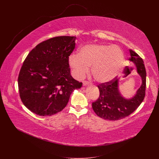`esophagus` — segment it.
Instances as JSON below:
<instances>
[{"label": "esophagus", "mask_w": 159, "mask_h": 159, "mask_svg": "<svg viewBox=\"0 0 159 159\" xmlns=\"http://www.w3.org/2000/svg\"><path fill=\"white\" fill-rule=\"evenodd\" d=\"M82 83H83V86H88V85L91 84V83L87 80H84Z\"/></svg>", "instance_id": "esophagus-1"}]
</instances>
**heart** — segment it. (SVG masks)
I'll use <instances>...</instances> for the list:
<instances>
[{
	"label": "heart",
	"instance_id": "heart-1",
	"mask_svg": "<svg viewBox=\"0 0 159 159\" xmlns=\"http://www.w3.org/2000/svg\"><path fill=\"white\" fill-rule=\"evenodd\" d=\"M124 62L122 50L118 46L90 44L82 46L77 54H71L68 64L74 76L81 79L89 72L100 83L110 82L121 71Z\"/></svg>",
	"mask_w": 159,
	"mask_h": 159
}]
</instances>
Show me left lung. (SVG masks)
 Instances as JSON below:
<instances>
[{
  "mask_svg": "<svg viewBox=\"0 0 159 159\" xmlns=\"http://www.w3.org/2000/svg\"><path fill=\"white\" fill-rule=\"evenodd\" d=\"M129 60L135 64L143 83L135 96L129 100L124 98L119 93V80L116 77L110 82L99 84L97 87L100 95L97 101L92 102V108L97 116L104 120H118L126 117L137 109L145 97L146 71L144 61L134 51L129 49Z\"/></svg>",
  "mask_w": 159,
  "mask_h": 159,
  "instance_id": "obj_1",
  "label": "left lung"
}]
</instances>
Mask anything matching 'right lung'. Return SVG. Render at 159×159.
Here are the masks:
<instances>
[{
	"instance_id": "add662e5",
	"label": "right lung",
	"mask_w": 159,
	"mask_h": 159,
	"mask_svg": "<svg viewBox=\"0 0 159 159\" xmlns=\"http://www.w3.org/2000/svg\"><path fill=\"white\" fill-rule=\"evenodd\" d=\"M75 39L51 38L37 45L25 58L18 77L19 95L33 113L51 116L61 111L72 91L81 88L82 83L71 77L68 64Z\"/></svg>"
}]
</instances>
